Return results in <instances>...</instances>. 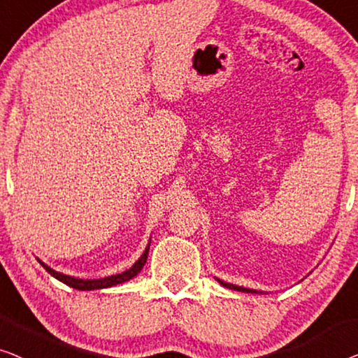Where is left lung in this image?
I'll use <instances>...</instances> for the list:
<instances>
[{"mask_svg": "<svg viewBox=\"0 0 358 358\" xmlns=\"http://www.w3.org/2000/svg\"><path fill=\"white\" fill-rule=\"evenodd\" d=\"M215 280H217L220 285L227 287V289H231V290H238V292H246V294H264V292H261V290H255V289H246V287H241V285H235V284H230V282H224L222 279H217V278H215Z\"/></svg>", "mask_w": 358, "mask_h": 358, "instance_id": "1", "label": "left lung"}]
</instances>
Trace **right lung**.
Masks as SVG:
<instances>
[{"label":"right lung","mask_w":358,"mask_h":358,"mask_svg":"<svg viewBox=\"0 0 358 358\" xmlns=\"http://www.w3.org/2000/svg\"><path fill=\"white\" fill-rule=\"evenodd\" d=\"M149 246H150V240L148 246H145V250L143 251V255L139 256L138 261L131 266L129 269L123 271L122 274H115V275H107V278H102V279H79V278H74V275H68V274H63V273H58V271H55L53 268H50L48 264H45L42 259L37 261L40 264L43 266V269L47 271L50 275H53L55 279H58L59 282H63V284H66L69 287H73V289L76 290H97V289H108V287H113V285H118V284H123V282H128L129 279L136 278L141 273V269L144 268L145 261H148V255H149Z\"/></svg>","instance_id":"right-lung-1"}]
</instances>
